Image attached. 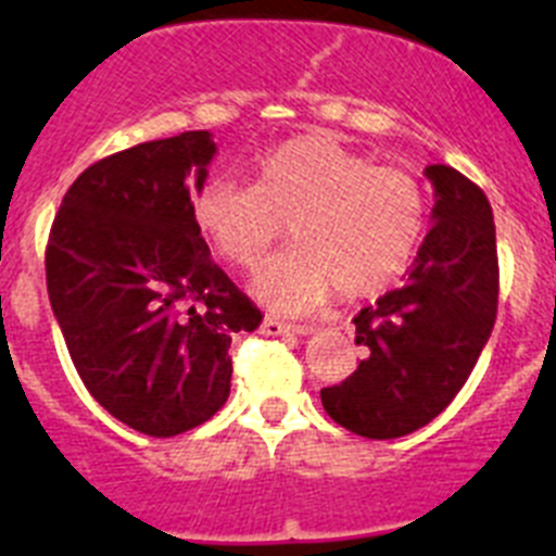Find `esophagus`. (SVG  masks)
I'll use <instances>...</instances> for the list:
<instances>
[{"mask_svg": "<svg viewBox=\"0 0 556 556\" xmlns=\"http://www.w3.org/2000/svg\"><path fill=\"white\" fill-rule=\"evenodd\" d=\"M262 331L269 337H278V333H314V326H292V323H283L278 317H264Z\"/></svg>", "mask_w": 556, "mask_h": 556, "instance_id": "esophagus-1", "label": "esophagus"}]
</instances>
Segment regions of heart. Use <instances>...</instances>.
I'll use <instances>...</instances> for the list:
<instances>
[{"mask_svg": "<svg viewBox=\"0 0 556 556\" xmlns=\"http://www.w3.org/2000/svg\"><path fill=\"white\" fill-rule=\"evenodd\" d=\"M191 217L225 262L248 273L289 223L298 248L258 275L255 292L303 312L333 289L356 301L401 278L424 242L426 191L406 169L376 166L328 136H298L258 161L253 189L208 180Z\"/></svg>", "mask_w": 556, "mask_h": 556, "instance_id": "heart-1", "label": "heart"}]
</instances>
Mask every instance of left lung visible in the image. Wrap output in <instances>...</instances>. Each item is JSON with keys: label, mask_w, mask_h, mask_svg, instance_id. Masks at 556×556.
<instances>
[{"label": "left lung", "mask_w": 556, "mask_h": 556, "mask_svg": "<svg viewBox=\"0 0 556 556\" xmlns=\"http://www.w3.org/2000/svg\"><path fill=\"white\" fill-rule=\"evenodd\" d=\"M434 186L431 230L401 289L353 317L367 356L320 390L348 431L395 440L431 424L456 397L488 345L498 308L495 225L484 191L454 166H426Z\"/></svg>", "instance_id": "obj_1"}]
</instances>
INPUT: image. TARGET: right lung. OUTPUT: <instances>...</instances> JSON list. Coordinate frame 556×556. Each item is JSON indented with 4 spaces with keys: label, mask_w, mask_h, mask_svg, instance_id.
Listing matches in <instances>:
<instances>
[{
    "label": "right lung",
    "mask_w": 556,
    "mask_h": 556,
    "mask_svg": "<svg viewBox=\"0 0 556 556\" xmlns=\"http://www.w3.org/2000/svg\"><path fill=\"white\" fill-rule=\"evenodd\" d=\"M214 152L208 130H189L108 155L68 186L49 230V303L77 376L150 437L223 409L230 337L262 323L191 217Z\"/></svg>",
    "instance_id": "1"
}]
</instances>
